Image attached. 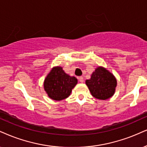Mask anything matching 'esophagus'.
<instances>
[{
    "mask_svg": "<svg viewBox=\"0 0 147 147\" xmlns=\"http://www.w3.org/2000/svg\"><path fill=\"white\" fill-rule=\"evenodd\" d=\"M78 80H79L80 82L82 83L83 82H84V79H83V77H82V76L78 77Z\"/></svg>",
    "mask_w": 147,
    "mask_h": 147,
    "instance_id": "obj_1",
    "label": "esophagus"
}]
</instances>
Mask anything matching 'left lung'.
Listing matches in <instances>:
<instances>
[{
  "label": "left lung",
  "mask_w": 147,
  "mask_h": 147,
  "mask_svg": "<svg viewBox=\"0 0 147 147\" xmlns=\"http://www.w3.org/2000/svg\"><path fill=\"white\" fill-rule=\"evenodd\" d=\"M86 84L95 98L105 100L115 93L117 80L106 69L99 67L92 74L90 79L86 80Z\"/></svg>",
  "instance_id": "8db88e82"
}]
</instances>
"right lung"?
<instances>
[{
    "instance_id": "obj_1",
    "label": "right lung",
    "mask_w": 147,
    "mask_h": 147,
    "mask_svg": "<svg viewBox=\"0 0 147 147\" xmlns=\"http://www.w3.org/2000/svg\"><path fill=\"white\" fill-rule=\"evenodd\" d=\"M77 82L78 80L75 77H71L65 73L61 67H56L45 79L43 86L49 97L60 101L69 96Z\"/></svg>"
}]
</instances>
